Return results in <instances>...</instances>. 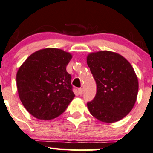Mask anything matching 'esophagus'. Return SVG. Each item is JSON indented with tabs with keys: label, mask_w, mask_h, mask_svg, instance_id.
I'll list each match as a JSON object with an SVG mask.
<instances>
[{
	"label": "esophagus",
	"mask_w": 153,
	"mask_h": 153,
	"mask_svg": "<svg viewBox=\"0 0 153 153\" xmlns=\"http://www.w3.org/2000/svg\"><path fill=\"white\" fill-rule=\"evenodd\" d=\"M78 94H79L80 95H82V94H83V89H82V88H78Z\"/></svg>",
	"instance_id": "esophagus-1"
}]
</instances>
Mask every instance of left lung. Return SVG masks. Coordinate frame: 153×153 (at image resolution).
<instances>
[{"label":"left lung","mask_w":153,"mask_h":153,"mask_svg":"<svg viewBox=\"0 0 153 153\" xmlns=\"http://www.w3.org/2000/svg\"><path fill=\"white\" fill-rule=\"evenodd\" d=\"M86 62L97 85L95 98L87 102L89 112L103 122L120 121L132 110L138 95V78L132 65L109 51L89 54Z\"/></svg>","instance_id":"8db88e82"}]
</instances>
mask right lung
Here are the masks:
<instances>
[{
	"label": "right lung",
	"instance_id": "right-lung-1",
	"mask_svg": "<svg viewBox=\"0 0 153 153\" xmlns=\"http://www.w3.org/2000/svg\"><path fill=\"white\" fill-rule=\"evenodd\" d=\"M72 55L56 48L29 56L17 72V87L23 105L35 118L51 120L63 113L75 97L67 66Z\"/></svg>",
	"mask_w": 153,
	"mask_h": 153
}]
</instances>
